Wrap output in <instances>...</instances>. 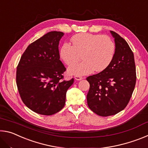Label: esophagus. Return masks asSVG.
I'll return each mask as SVG.
<instances>
[{
  "mask_svg": "<svg viewBox=\"0 0 148 148\" xmlns=\"http://www.w3.org/2000/svg\"><path fill=\"white\" fill-rule=\"evenodd\" d=\"M74 78H75V79H76V80H77V81H79V80H81V79H83V77H81V76H74Z\"/></svg>",
  "mask_w": 148,
  "mask_h": 148,
  "instance_id": "esophagus-1",
  "label": "esophagus"
}]
</instances>
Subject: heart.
Returning a JSON list of instances; mask_svg holds the SVG:
<instances>
[{
    "mask_svg": "<svg viewBox=\"0 0 148 148\" xmlns=\"http://www.w3.org/2000/svg\"><path fill=\"white\" fill-rule=\"evenodd\" d=\"M72 45L65 43L60 49V57L66 64H71L79 58L82 62L71 65L68 69L70 74L84 76L95 71L101 72L106 69L114 59L116 46L108 36L82 32L71 39Z\"/></svg>",
    "mask_w": 148,
    "mask_h": 148,
    "instance_id": "b5f03b06",
    "label": "heart"
}]
</instances>
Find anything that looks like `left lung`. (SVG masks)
<instances>
[{
    "mask_svg": "<svg viewBox=\"0 0 148 148\" xmlns=\"http://www.w3.org/2000/svg\"><path fill=\"white\" fill-rule=\"evenodd\" d=\"M110 33L116 46L113 60L104 71L87 77L90 85L88 106L104 117L119 113L127 106L136 79L134 54L129 44L116 32Z\"/></svg>",
    "mask_w": 148,
    "mask_h": 148,
    "instance_id": "1",
    "label": "left lung"
}]
</instances>
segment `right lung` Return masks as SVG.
<instances>
[{
  "label": "right lung",
  "mask_w": 148,
  "mask_h": 148,
  "mask_svg": "<svg viewBox=\"0 0 148 148\" xmlns=\"http://www.w3.org/2000/svg\"><path fill=\"white\" fill-rule=\"evenodd\" d=\"M64 33L51 31L27 47L17 67L16 84L26 106L50 116L64 107L74 79L62 80L66 71L60 60L59 44Z\"/></svg>",
  "instance_id": "obj_1"
}]
</instances>
